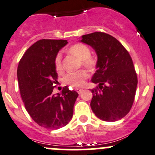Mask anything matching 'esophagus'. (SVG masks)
I'll return each instance as SVG.
<instances>
[{"instance_id":"obj_1","label":"esophagus","mask_w":155,"mask_h":155,"mask_svg":"<svg viewBox=\"0 0 155 155\" xmlns=\"http://www.w3.org/2000/svg\"><path fill=\"white\" fill-rule=\"evenodd\" d=\"M76 91H77L78 93H79V94H81V93L82 92V91H83V89H82V88H76Z\"/></svg>"}]
</instances>
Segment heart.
Listing matches in <instances>:
<instances>
[{
	"label": "heart",
	"instance_id": "b5f03b06",
	"mask_svg": "<svg viewBox=\"0 0 155 155\" xmlns=\"http://www.w3.org/2000/svg\"><path fill=\"white\" fill-rule=\"evenodd\" d=\"M69 52L79 58L82 66L89 70L94 69L97 64V61L94 57L91 56V51L86 45L82 43L73 45L69 48ZM54 67L58 71L62 70V55L61 53H58L55 57ZM87 78L88 73L85 70H80L67 73L64 77V81L67 85L76 88L82 86Z\"/></svg>",
	"mask_w": 155,
	"mask_h": 155
}]
</instances>
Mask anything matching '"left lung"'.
Listing matches in <instances>:
<instances>
[{
	"mask_svg": "<svg viewBox=\"0 0 155 155\" xmlns=\"http://www.w3.org/2000/svg\"><path fill=\"white\" fill-rule=\"evenodd\" d=\"M81 42L88 45L97 56L96 72L91 78L98 84L91 90V106L97 117L114 122L124 117L131 109L138 79L129 52L115 38L104 32L84 35Z\"/></svg>",
	"mask_w": 155,
	"mask_h": 155,
	"instance_id": "1",
	"label": "left lung"
}]
</instances>
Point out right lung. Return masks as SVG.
Segmentation results:
<instances>
[{
  "label": "right lung",
  "instance_id": "1",
  "mask_svg": "<svg viewBox=\"0 0 155 155\" xmlns=\"http://www.w3.org/2000/svg\"><path fill=\"white\" fill-rule=\"evenodd\" d=\"M67 43V40L36 41L27 49L17 68L19 91L27 112L36 124L50 130L69 124L79 95L68 86L61 93H53L58 82L55 57Z\"/></svg>",
  "mask_w": 155,
  "mask_h": 155
}]
</instances>
